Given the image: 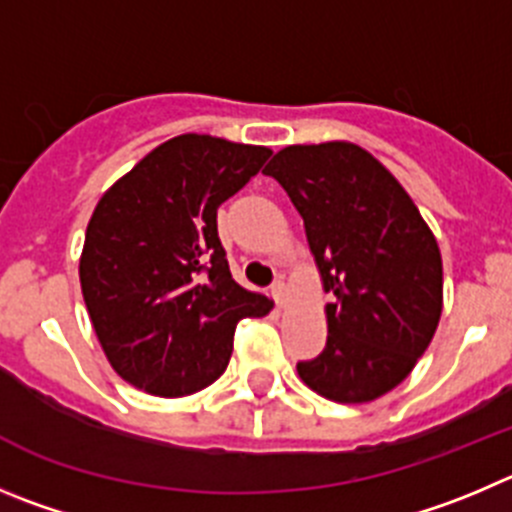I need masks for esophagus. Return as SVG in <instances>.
I'll return each instance as SVG.
<instances>
[{"instance_id": "esophagus-1", "label": "esophagus", "mask_w": 512, "mask_h": 512, "mask_svg": "<svg viewBox=\"0 0 512 512\" xmlns=\"http://www.w3.org/2000/svg\"><path fill=\"white\" fill-rule=\"evenodd\" d=\"M270 295L275 298V303L283 305V298H285V283H283V280H275V283L270 285Z\"/></svg>"}]
</instances>
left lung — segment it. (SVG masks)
I'll use <instances>...</instances> for the list:
<instances>
[{
	"instance_id": "1",
	"label": "left lung",
	"mask_w": 512,
	"mask_h": 512,
	"mask_svg": "<svg viewBox=\"0 0 512 512\" xmlns=\"http://www.w3.org/2000/svg\"><path fill=\"white\" fill-rule=\"evenodd\" d=\"M262 174L288 191L333 293L326 348L300 361V379L338 404L379 399L412 374L442 315L432 229L391 171L356 143L288 146Z\"/></svg>"
}]
</instances>
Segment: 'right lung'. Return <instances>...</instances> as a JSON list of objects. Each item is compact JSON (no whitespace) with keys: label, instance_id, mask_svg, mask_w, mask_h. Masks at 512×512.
Returning <instances> with one entry per match:
<instances>
[{"label":"right lung","instance_id":"add662e5","mask_svg":"<svg viewBox=\"0 0 512 512\" xmlns=\"http://www.w3.org/2000/svg\"><path fill=\"white\" fill-rule=\"evenodd\" d=\"M270 148L184 133L156 146L100 197L85 232L80 288L95 336L121 379L176 399L214 384L242 318L272 303L232 280L219 204Z\"/></svg>","mask_w":512,"mask_h":512}]
</instances>
